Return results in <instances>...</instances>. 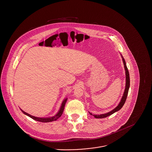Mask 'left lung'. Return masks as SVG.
I'll return each mask as SVG.
<instances>
[{"mask_svg":"<svg viewBox=\"0 0 152 152\" xmlns=\"http://www.w3.org/2000/svg\"><path fill=\"white\" fill-rule=\"evenodd\" d=\"M121 56L122 58L123 63H124V68H125V75H126V85H125V91H124L123 96H122V97L121 99V101L119 102L118 105L115 108L112 109V110L109 111L108 113H104V114H101V115H93L92 113H91L89 112V114L94 116V118H98V119L99 118V119L104 118H106L107 116H109L112 115L115 112L121 109L123 107V106L125 104V102L126 100V98H127V96H128L129 89V87H130V77H129V71H128V68H127V66H126L125 60L124 58L123 57V56H122L121 54Z\"/></svg>","mask_w":152,"mask_h":152,"instance_id":"left-lung-1","label":"left lung"}]
</instances>
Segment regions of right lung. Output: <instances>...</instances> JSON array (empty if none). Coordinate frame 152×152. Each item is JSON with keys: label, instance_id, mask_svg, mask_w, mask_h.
<instances>
[{"label": "right lung", "instance_id": "add662e5", "mask_svg": "<svg viewBox=\"0 0 152 152\" xmlns=\"http://www.w3.org/2000/svg\"><path fill=\"white\" fill-rule=\"evenodd\" d=\"M67 101V98H65L62 104H61V107L59 109L58 112L57 113V114H56L54 116H51V117H47V118H40V117H36V116H32L30 114H28V113H26V112L23 111L22 109H20L21 111L22 112L25 114L26 115L29 116L30 118H32L33 119L35 120V121H39V122H53V121H55L56 120H57L63 114V112L64 111V107H65V103Z\"/></svg>", "mask_w": 152, "mask_h": 152}]
</instances>
